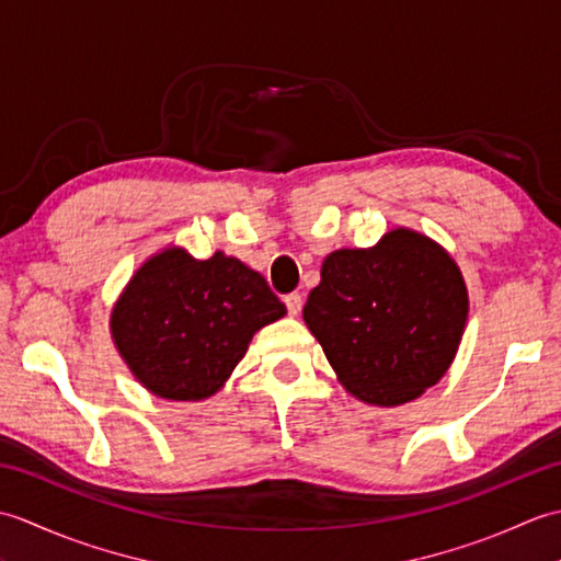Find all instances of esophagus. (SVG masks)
Instances as JSON below:
<instances>
[{
  "instance_id": "obj_1",
  "label": "esophagus",
  "mask_w": 561,
  "mask_h": 561,
  "mask_svg": "<svg viewBox=\"0 0 561 561\" xmlns=\"http://www.w3.org/2000/svg\"><path fill=\"white\" fill-rule=\"evenodd\" d=\"M284 304H287L289 316H299L304 299H301V294H289V296H284Z\"/></svg>"
}]
</instances>
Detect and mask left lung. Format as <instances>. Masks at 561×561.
<instances>
[{"instance_id": "1", "label": "left lung", "mask_w": 561, "mask_h": 561, "mask_svg": "<svg viewBox=\"0 0 561 561\" xmlns=\"http://www.w3.org/2000/svg\"><path fill=\"white\" fill-rule=\"evenodd\" d=\"M470 299L458 262L414 229L323 260L304 320L356 400L398 408L436 386L456 359Z\"/></svg>"}]
</instances>
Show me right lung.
<instances>
[{
	"mask_svg": "<svg viewBox=\"0 0 561 561\" xmlns=\"http://www.w3.org/2000/svg\"><path fill=\"white\" fill-rule=\"evenodd\" d=\"M287 316L260 272L217 250L197 260L165 245L135 270L111 311V337L151 396L207 400L226 386L257 330Z\"/></svg>",
	"mask_w": 561,
	"mask_h": 561,
	"instance_id": "add662e5",
	"label": "right lung"
}]
</instances>
